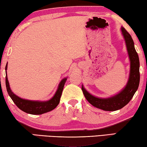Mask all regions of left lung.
Masks as SVG:
<instances>
[{"label": "left lung", "mask_w": 147, "mask_h": 147, "mask_svg": "<svg viewBox=\"0 0 147 147\" xmlns=\"http://www.w3.org/2000/svg\"><path fill=\"white\" fill-rule=\"evenodd\" d=\"M121 32L125 41L130 64L129 78L125 87L116 95L109 98H102L93 96L84 88L83 85L82 86L84 96L89 103L94 107L105 111H115L125 106L133 97L139 86V58L134 48V41L130 34L122 27H121Z\"/></svg>", "instance_id": "obj_1"}]
</instances>
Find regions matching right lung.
Masks as SVG:
<instances>
[{
	"mask_svg": "<svg viewBox=\"0 0 147 147\" xmlns=\"http://www.w3.org/2000/svg\"><path fill=\"white\" fill-rule=\"evenodd\" d=\"M7 65L8 63H7L5 67L6 87H7V90L9 96L19 109H21L23 112H25L27 114H35V115H37V114H42L46 113V112H50L57 107L59 103L60 98H61L64 85H65V83L66 82L67 78H63L59 82L55 94H54V96L50 100H47V101H38V100L35 101V100H25L19 97V96H17L12 92L11 88H10L9 82L8 81L7 74Z\"/></svg>",
	"mask_w": 147,
	"mask_h": 147,
	"instance_id": "1",
	"label": "right lung"
}]
</instances>
